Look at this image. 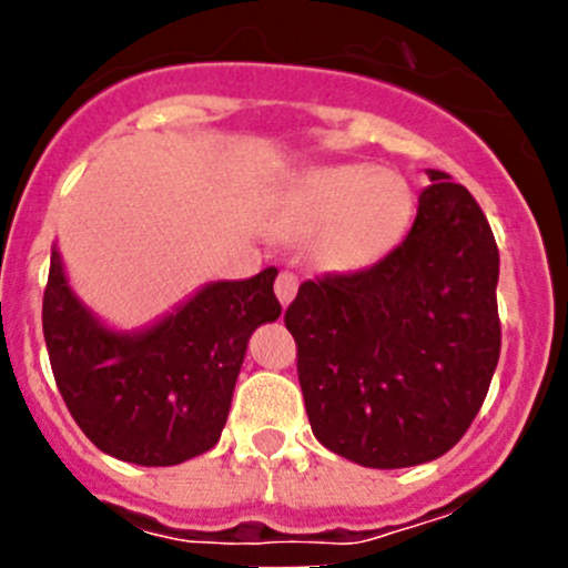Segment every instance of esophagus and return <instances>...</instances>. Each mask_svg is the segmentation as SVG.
<instances>
[{
	"label": "esophagus",
	"instance_id": "34e87169",
	"mask_svg": "<svg viewBox=\"0 0 568 568\" xmlns=\"http://www.w3.org/2000/svg\"><path fill=\"white\" fill-rule=\"evenodd\" d=\"M296 288H300V280H296V274L291 272H280L277 283H274V294H277L280 305H291V300L296 296Z\"/></svg>",
	"mask_w": 568,
	"mask_h": 568
}]
</instances>
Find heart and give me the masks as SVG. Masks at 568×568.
Here are the masks:
<instances>
[{"instance_id": "1", "label": "heart", "mask_w": 568, "mask_h": 568, "mask_svg": "<svg viewBox=\"0 0 568 568\" xmlns=\"http://www.w3.org/2000/svg\"><path fill=\"white\" fill-rule=\"evenodd\" d=\"M412 216L400 175L374 164L316 168L291 178L274 197L268 225L283 236H311L313 255L332 272H357L387 255Z\"/></svg>"}]
</instances>
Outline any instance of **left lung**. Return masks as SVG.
Here are the masks:
<instances>
[{"instance_id":"1","label":"left lung","mask_w":568,"mask_h":568,"mask_svg":"<svg viewBox=\"0 0 568 568\" xmlns=\"http://www.w3.org/2000/svg\"><path fill=\"white\" fill-rule=\"evenodd\" d=\"M428 178L398 247L357 274L307 280L285 311L313 434L363 467L448 454L500 359L491 227L462 183Z\"/></svg>"}]
</instances>
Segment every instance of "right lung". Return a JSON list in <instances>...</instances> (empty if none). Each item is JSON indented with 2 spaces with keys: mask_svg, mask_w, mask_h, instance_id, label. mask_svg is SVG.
I'll use <instances>...</instances> for the list:
<instances>
[{
  "mask_svg": "<svg viewBox=\"0 0 568 568\" xmlns=\"http://www.w3.org/2000/svg\"><path fill=\"white\" fill-rule=\"evenodd\" d=\"M277 268L205 283L145 329H109L73 294L57 247L43 337L62 400L90 443L120 462L170 467L220 443L247 341L280 318Z\"/></svg>",
  "mask_w": 568,
  "mask_h": 568,
  "instance_id": "right-lung-1",
  "label": "right lung"
}]
</instances>
